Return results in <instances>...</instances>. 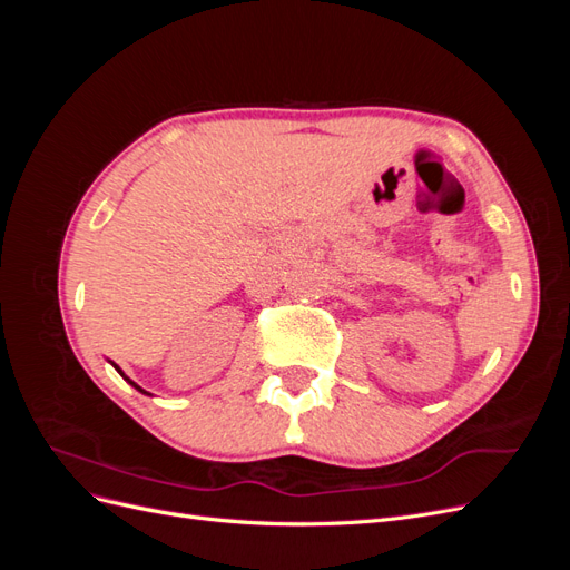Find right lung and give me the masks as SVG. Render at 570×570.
<instances>
[{
	"label": "right lung",
	"instance_id": "right-lung-1",
	"mask_svg": "<svg viewBox=\"0 0 570 570\" xmlns=\"http://www.w3.org/2000/svg\"><path fill=\"white\" fill-rule=\"evenodd\" d=\"M116 371H118V373H120V368H118V366H116ZM120 375H124V373H120ZM124 377H126V375H124ZM126 381H128V383H130V385H132V387H135V390H140V392H145V390H142V387H140V385H135V383H132V381H130V377H126Z\"/></svg>",
	"mask_w": 570,
	"mask_h": 570
}]
</instances>
